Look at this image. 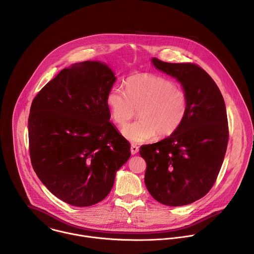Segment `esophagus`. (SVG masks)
Here are the masks:
<instances>
[{
    "instance_id": "34e87169",
    "label": "esophagus",
    "mask_w": 254,
    "mask_h": 254,
    "mask_svg": "<svg viewBox=\"0 0 254 254\" xmlns=\"http://www.w3.org/2000/svg\"><path fill=\"white\" fill-rule=\"evenodd\" d=\"M130 152H131V154L137 153V152H138V146H136L135 144H132V145L130 146Z\"/></svg>"
}]
</instances>
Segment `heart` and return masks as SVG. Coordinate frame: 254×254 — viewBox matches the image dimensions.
<instances>
[{"label":"heart","instance_id":"1","mask_svg":"<svg viewBox=\"0 0 254 254\" xmlns=\"http://www.w3.org/2000/svg\"><path fill=\"white\" fill-rule=\"evenodd\" d=\"M112 120L126 125L137 111L138 121L126 126L122 132L133 142H145L173 134L184 123L188 110L187 93L165 77L141 73L128 77L126 91L113 87L107 97Z\"/></svg>","mask_w":254,"mask_h":254}]
</instances>
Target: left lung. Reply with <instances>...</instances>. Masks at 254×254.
<instances>
[{"instance_id": "8db88e82", "label": "left lung", "mask_w": 254, "mask_h": 254, "mask_svg": "<svg viewBox=\"0 0 254 254\" xmlns=\"http://www.w3.org/2000/svg\"><path fill=\"white\" fill-rule=\"evenodd\" d=\"M152 64L183 84L189 110L177 131L140 146L146 162L144 184L158 202L187 205L203 197L219 174L229 137L225 104L214 80L199 65L156 58Z\"/></svg>"}]
</instances>
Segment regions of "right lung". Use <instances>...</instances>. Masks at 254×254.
<instances>
[{"label": "right lung", "instance_id": "right-lung-1", "mask_svg": "<svg viewBox=\"0 0 254 254\" xmlns=\"http://www.w3.org/2000/svg\"><path fill=\"white\" fill-rule=\"evenodd\" d=\"M116 80L100 62L61 70L33 100L28 121L35 173L58 198L91 206L107 197L130 156L129 142L110 123L107 97Z\"/></svg>", "mask_w": 254, "mask_h": 254}]
</instances>
